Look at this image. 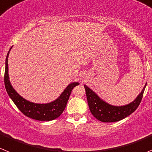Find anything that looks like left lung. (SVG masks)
Listing matches in <instances>:
<instances>
[{"label":"left lung","instance_id":"1","mask_svg":"<svg viewBox=\"0 0 152 152\" xmlns=\"http://www.w3.org/2000/svg\"><path fill=\"white\" fill-rule=\"evenodd\" d=\"M145 87L146 84L141 93L133 102L124 106H113L100 99L99 97L93 90H90L87 86L84 85L87 102L92 115L100 121L106 123L119 121L134 112L141 102Z\"/></svg>","mask_w":152,"mask_h":152}]
</instances>
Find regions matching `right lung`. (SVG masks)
I'll list each match as a JSON object with an SVG mask.
<instances>
[{
  "mask_svg": "<svg viewBox=\"0 0 152 152\" xmlns=\"http://www.w3.org/2000/svg\"><path fill=\"white\" fill-rule=\"evenodd\" d=\"M11 48L10 49L6 58V66H5V72H4V84H5V88H6L8 95L14 102L16 107L26 116L32 118V119L37 120V121H49L60 116L65 110L72 90L74 87L78 85L79 83L75 82V83H70L59 98L50 103L37 104L27 101L16 93V90L12 88L10 82L9 76H8V56H9Z\"/></svg>",
  "mask_w": 152,
  "mask_h": 152,
  "instance_id": "obj_1",
  "label": "right lung"
}]
</instances>
